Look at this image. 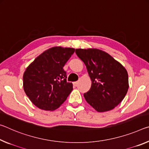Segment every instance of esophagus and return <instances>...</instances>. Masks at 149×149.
Here are the masks:
<instances>
[{"label": "esophagus", "mask_w": 149, "mask_h": 149, "mask_svg": "<svg viewBox=\"0 0 149 149\" xmlns=\"http://www.w3.org/2000/svg\"><path fill=\"white\" fill-rule=\"evenodd\" d=\"M73 85H74V86H77V85H78V82H77V81H76V82H73Z\"/></svg>", "instance_id": "1"}]
</instances>
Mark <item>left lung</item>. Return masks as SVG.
I'll return each instance as SVG.
<instances>
[{
    "label": "left lung",
    "instance_id": "1",
    "mask_svg": "<svg viewBox=\"0 0 149 149\" xmlns=\"http://www.w3.org/2000/svg\"><path fill=\"white\" fill-rule=\"evenodd\" d=\"M75 53L86 65L92 80L91 89L84 94L86 101L99 112L113 109L128 91L126 69L102 50L77 49Z\"/></svg>",
    "mask_w": 149,
    "mask_h": 149
}]
</instances>
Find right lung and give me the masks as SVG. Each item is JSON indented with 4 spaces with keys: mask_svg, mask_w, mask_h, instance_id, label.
<instances>
[{
    "mask_svg": "<svg viewBox=\"0 0 149 149\" xmlns=\"http://www.w3.org/2000/svg\"><path fill=\"white\" fill-rule=\"evenodd\" d=\"M73 48L54 47L45 51L28 66L23 76L24 90L31 102L43 110L58 108L72 91L63 67Z\"/></svg>",
    "mask_w": 149,
    "mask_h": 149,
    "instance_id": "obj_1",
    "label": "right lung"
}]
</instances>
